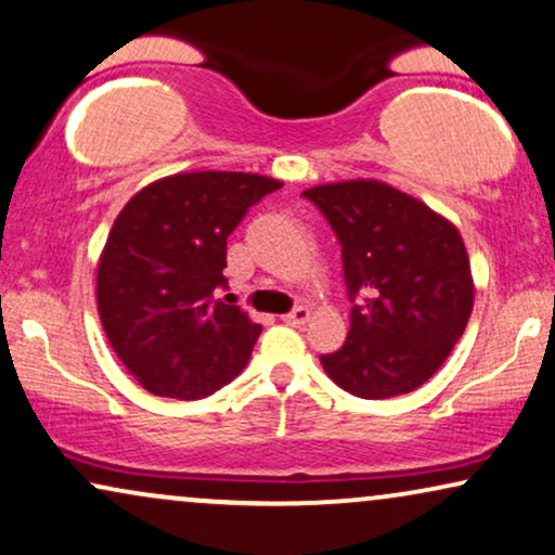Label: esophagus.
<instances>
[{
    "mask_svg": "<svg viewBox=\"0 0 555 555\" xmlns=\"http://www.w3.org/2000/svg\"><path fill=\"white\" fill-rule=\"evenodd\" d=\"M308 319H311V308L308 306H298L295 311L283 315V321L287 323V326H304V323H308Z\"/></svg>",
    "mask_w": 555,
    "mask_h": 555,
    "instance_id": "esophagus-1",
    "label": "esophagus"
}]
</instances>
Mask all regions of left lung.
I'll return each instance as SVG.
<instances>
[{"label":"left lung","mask_w":555,"mask_h":555,"mask_svg":"<svg viewBox=\"0 0 555 555\" xmlns=\"http://www.w3.org/2000/svg\"><path fill=\"white\" fill-rule=\"evenodd\" d=\"M339 236L351 326L323 354L341 390L364 400L413 392L462 339L474 306L472 264L459 229L441 214L372 178L304 191Z\"/></svg>","instance_id":"obj_1"}]
</instances>
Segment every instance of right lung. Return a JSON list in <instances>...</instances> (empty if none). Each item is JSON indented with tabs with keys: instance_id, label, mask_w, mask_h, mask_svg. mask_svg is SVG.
Wrapping results in <instances>:
<instances>
[{
	"instance_id": "right-lung-1",
	"label": "right lung",
	"mask_w": 555,
	"mask_h": 555,
	"mask_svg": "<svg viewBox=\"0 0 555 555\" xmlns=\"http://www.w3.org/2000/svg\"><path fill=\"white\" fill-rule=\"evenodd\" d=\"M280 185L257 172H178L134 193L114 219L99 257V319L147 392L206 398L249 362L262 326L214 291L227 285V236Z\"/></svg>"
}]
</instances>
